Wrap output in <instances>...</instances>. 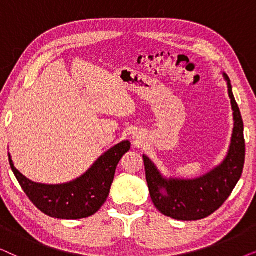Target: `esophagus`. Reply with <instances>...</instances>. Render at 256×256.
Wrapping results in <instances>:
<instances>
[{
  "instance_id": "esophagus-1",
  "label": "esophagus",
  "mask_w": 256,
  "mask_h": 256,
  "mask_svg": "<svg viewBox=\"0 0 256 256\" xmlns=\"http://www.w3.org/2000/svg\"><path fill=\"white\" fill-rule=\"evenodd\" d=\"M138 140H140V138H138ZM136 142H138V141H136Z\"/></svg>"
}]
</instances>
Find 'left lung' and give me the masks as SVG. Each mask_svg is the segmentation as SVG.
<instances>
[{
  "mask_svg": "<svg viewBox=\"0 0 256 256\" xmlns=\"http://www.w3.org/2000/svg\"><path fill=\"white\" fill-rule=\"evenodd\" d=\"M233 110V134L225 160L204 176L194 180L166 178L148 156L143 155L146 178L154 205L164 216L191 222L204 219L216 212L232 194L239 182L244 164V121L225 73Z\"/></svg>",
  "mask_w": 256,
  "mask_h": 256,
  "instance_id": "1",
  "label": "left lung"
}]
</instances>
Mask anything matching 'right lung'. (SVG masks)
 <instances>
[{
    "mask_svg": "<svg viewBox=\"0 0 256 256\" xmlns=\"http://www.w3.org/2000/svg\"><path fill=\"white\" fill-rule=\"evenodd\" d=\"M130 142L122 141L102 154L85 174L64 184H42L30 180L9 163L15 177L38 210L52 218L82 219L93 216L107 200L115 170Z\"/></svg>",
    "mask_w": 256,
    "mask_h": 256,
    "instance_id": "obj_1",
    "label": "right lung"
}]
</instances>
